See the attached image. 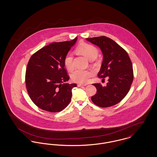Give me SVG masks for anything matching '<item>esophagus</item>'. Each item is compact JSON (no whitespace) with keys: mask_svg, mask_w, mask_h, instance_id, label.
<instances>
[{"mask_svg":"<svg viewBox=\"0 0 157 157\" xmlns=\"http://www.w3.org/2000/svg\"><path fill=\"white\" fill-rule=\"evenodd\" d=\"M78 86H79V87H82L83 86H86V85H85V84H81V83H78Z\"/></svg>","mask_w":157,"mask_h":157,"instance_id":"obj_1","label":"esophagus"}]
</instances>
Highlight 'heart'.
<instances>
[{
    "instance_id": "obj_1",
    "label": "heart",
    "mask_w": 157,
    "mask_h": 157,
    "mask_svg": "<svg viewBox=\"0 0 157 157\" xmlns=\"http://www.w3.org/2000/svg\"><path fill=\"white\" fill-rule=\"evenodd\" d=\"M77 50L79 52L90 60L95 59L98 55L97 48L89 44H81L78 47ZM63 63L67 70L70 71L73 70L74 67V63L73 56L71 53L68 52L65 55L63 59ZM90 75L91 73L88 70L76 69L71 74V78L74 82L86 83L89 81Z\"/></svg>"
}]
</instances>
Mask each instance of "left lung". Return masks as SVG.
I'll return each mask as SVG.
<instances>
[{
    "label": "left lung",
    "mask_w": 157,
    "mask_h": 157,
    "mask_svg": "<svg viewBox=\"0 0 157 157\" xmlns=\"http://www.w3.org/2000/svg\"><path fill=\"white\" fill-rule=\"evenodd\" d=\"M86 40L99 46L103 53V61L99 78L108 77L105 86L100 83H93L97 93L91 97L98 106L106 108L117 104L128 93L134 79L132 64L128 54L112 39L104 36L87 38Z\"/></svg>",
    "instance_id": "8db88e82"
}]
</instances>
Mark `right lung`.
Wrapping results in <instances>:
<instances>
[{
    "mask_svg": "<svg viewBox=\"0 0 157 157\" xmlns=\"http://www.w3.org/2000/svg\"><path fill=\"white\" fill-rule=\"evenodd\" d=\"M77 37L71 41L53 42L32 55L26 75V87L31 100L39 108L50 112H60L71 101L76 83L69 79L63 59Z\"/></svg>",
    "mask_w": 157,
    "mask_h": 157,
    "instance_id": "right-lung-1",
    "label": "right lung"
}]
</instances>
